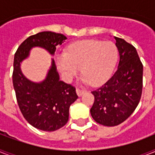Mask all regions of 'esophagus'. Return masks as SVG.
I'll list each match as a JSON object with an SVG mask.
<instances>
[{
    "instance_id": "esophagus-1",
    "label": "esophagus",
    "mask_w": 155,
    "mask_h": 155,
    "mask_svg": "<svg viewBox=\"0 0 155 155\" xmlns=\"http://www.w3.org/2000/svg\"><path fill=\"white\" fill-rule=\"evenodd\" d=\"M85 92L84 90H82V89H80V88H76V93H77V95L79 96V97H80V96H82L84 93Z\"/></svg>"
}]
</instances>
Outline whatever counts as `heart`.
Masks as SVG:
<instances>
[{"mask_svg": "<svg viewBox=\"0 0 155 155\" xmlns=\"http://www.w3.org/2000/svg\"><path fill=\"white\" fill-rule=\"evenodd\" d=\"M117 58V47L113 42L87 40L71 45L66 53L57 55L56 63L68 81L82 68L83 80L97 86L110 77Z\"/></svg>", "mask_w": 155, "mask_h": 155, "instance_id": "1", "label": "heart"}]
</instances>
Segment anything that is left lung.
<instances>
[{"label":"left lung","instance_id":"obj_1","mask_svg":"<svg viewBox=\"0 0 155 155\" xmlns=\"http://www.w3.org/2000/svg\"><path fill=\"white\" fill-rule=\"evenodd\" d=\"M114 38L120 55L117 70L105 84L92 92L95 101L91 115L104 126L125 121L137 108L142 92L143 65L136 48L123 38Z\"/></svg>","mask_w":155,"mask_h":155}]
</instances>
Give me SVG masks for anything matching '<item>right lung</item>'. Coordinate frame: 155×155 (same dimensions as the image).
Returning a JSON list of instances; mask_svg holds the SVG:
<instances>
[{"label":"right lung","mask_w":155,"mask_h":155,"mask_svg":"<svg viewBox=\"0 0 155 155\" xmlns=\"http://www.w3.org/2000/svg\"><path fill=\"white\" fill-rule=\"evenodd\" d=\"M66 39L62 34L38 33L27 38L14 55L13 84L19 108L30 125L43 131H54L67 124L69 108L78 98L75 87L59 80L54 60L47 78L38 84L31 82L23 75L20 63L27 58L32 47H42L54 54L56 47Z\"/></svg>","instance_id":"right-lung-1"}]
</instances>
